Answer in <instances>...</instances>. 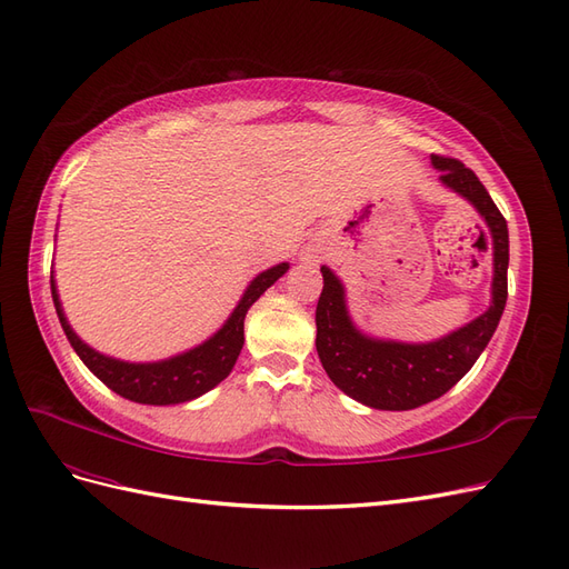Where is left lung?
Returning a JSON list of instances; mask_svg holds the SVG:
<instances>
[{"mask_svg":"<svg viewBox=\"0 0 569 569\" xmlns=\"http://www.w3.org/2000/svg\"><path fill=\"white\" fill-rule=\"evenodd\" d=\"M441 181L472 202L493 236V302L479 319L436 343L408 346L371 340L352 327L343 302V286L321 267L323 288L317 302V352L329 379L369 408L415 410L448 393L489 346L508 300L510 240L508 221L489 190L460 159L431 154Z\"/></svg>","mask_w":569,"mask_h":569,"instance_id":"8db88e82","label":"left lung"}]
</instances>
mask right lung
I'll return each instance as SVG.
<instances>
[{
    "mask_svg": "<svg viewBox=\"0 0 569 569\" xmlns=\"http://www.w3.org/2000/svg\"><path fill=\"white\" fill-rule=\"evenodd\" d=\"M286 269L288 264L283 262L259 273L246 290V296H242V300L238 302L229 321L223 323V329L209 338L207 343L192 348L190 352L171 357V360L152 362V365L119 362L88 348L83 340L71 331L67 317L61 312L54 279H52V300L69 343L73 346V350L78 352L80 360L86 362V367L92 371V375L102 383H107L113 393H119L133 402H144V405H176V402H186L207 393L209 388H214L219 381H223L231 375V369L242 348V340H246V336H242V327H246V315L250 310V305L262 296L273 281H279L286 273Z\"/></svg>",
    "mask_w": 569,
    "mask_h": 569,
    "instance_id": "add662e5",
    "label": "right lung"
}]
</instances>
